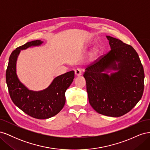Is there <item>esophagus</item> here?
Listing matches in <instances>:
<instances>
[{
	"instance_id": "obj_1",
	"label": "esophagus",
	"mask_w": 150,
	"mask_h": 150,
	"mask_svg": "<svg viewBox=\"0 0 150 150\" xmlns=\"http://www.w3.org/2000/svg\"><path fill=\"white\" fill-rule=\"evenodd\" d=\"M82 72H83L82 70L79 69V68H78V69L75 70V74L77 76H79L81 75H82Z\"/></svg>"
}]
</instances>
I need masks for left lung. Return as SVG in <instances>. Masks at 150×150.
I'll use <instances>...</instances> for the list:
<instances>
[{"instance_id": "left-lung-1", "label": "left lung", "mask_w": 150, "mask_h": 150, "mask_svg": "<svg viewBox=\"0 0 150 150\" xmlns=\"http://www.w3.org/2000/svg\"><path fill=\"white\" fill-rule=\"evenodd\" d=\"M106 38L111 51L88 66L83 76L94 110L103 115L120 117L130 111L142 98L144 69L132 46L111 36ZM111 70L117 71L108 75Z\"/></svg>"}]
</instances>
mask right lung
I'll list each match as a JSON object with an SVG mask.
<instances>
[{"label":"right lung","instance_id":"add662e5","mask_svg":"<svg viewBox=\"0 0 150 150\" xmlns=\"http://www.w3.org/2000/svg\"><path fill=\"white\" fill-rule=\"evenodd\" d=\"M40 40L27 42L11 53L6 70V83L11 98L14 104L27 115L36 119H47L56 115L64 107L65 93L74 78L71 71L54 78L49 87L40 91L28 89L20 82L16 74V62L21 50L38 46Z\"/></svg>","mask_w":150,"mask_h":150}]
</instances>
